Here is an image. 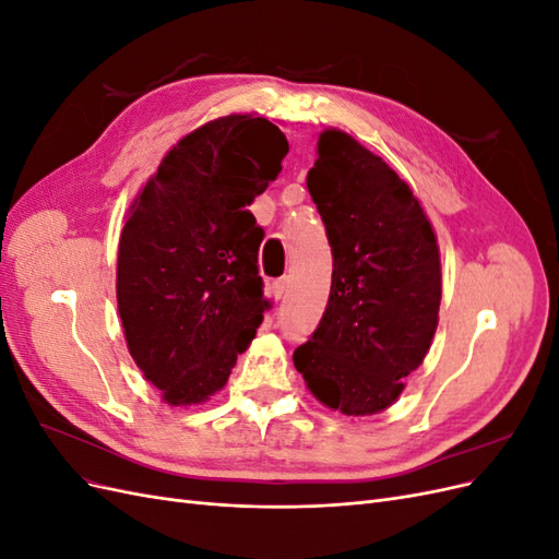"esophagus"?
Masks as SVG:
<instances>
[{
    "label": "esophagus",
    "instance_id": "obj_1",
    "mask_svg": "<svg viewBox=\"0 0 559 559\" xmlns=\"http://www.w3.org/2000/svg\"><path fill=\"white\" fill-rule=\"evenodd\" d=\"M286 286H289V282H286V280L273 282V286H270V296H273L275 300H280L286 294Z\"/></svg>",
    "mask_w": 559,
    "mask_h": 559
}]
</instances>
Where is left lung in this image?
<instances>
[{
  "instance_id": "8db88e82",
  "label": "left lung",
  "mask_w": 559,
  "mask_h": 559,
  "mask_svg": "<svg viewBox=\"0 0 559 559\" xmlns=\"http://www.w3.org/2000/svg\"><path fill=\"white\" fill-rule=\"evenodd\" d=\"M308 191L326 226V312L294 352L310 392L345 415H376L425 361L441 308L436 235L408 183L341 130L321 132Z\"/></svg>"
}]
</instances>
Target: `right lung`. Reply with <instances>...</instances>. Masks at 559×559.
<instances>
[{
    "mask_svg": "<svg viewBox=\"0 0 559 559\" xmlns=\"http://www.w3.org/2000/svg\"><path fill=\"white\" fill-rule=\"evenodd\" d=\"M289 151L267 118L224 116L173 146L134 200L118 242L126 343L170 405L207 401L263 319L259 247L247 210Z\"/></svg>",
    "mask_w": 559,
    "mask_h": 559,
    "instance_id": "1",
    "label": "right lung"
}]
</instances>
